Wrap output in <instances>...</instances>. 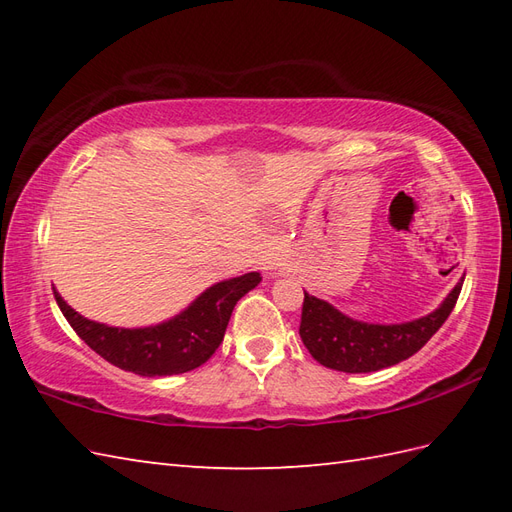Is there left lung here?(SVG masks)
<instances>
[{
    "label": "left lung",
    "instance_id": "left-lung-1",
    "mask_svg": "<svg viewBox=\"0 0 512 512\" xmlns=\"http://www.w3.org/2000/svg\"><path fill=\"white\" fill-rule=\"evenodd\" d=\"M455 284L440 308L407 323H367L347 317L332 303L303 292L299 334L317 363L345 374H367L396 365L416 354L436 334L460 297Z\"/></svg>",
    "mask_w": 512,
    "mask_h": 512
}]
</instances>
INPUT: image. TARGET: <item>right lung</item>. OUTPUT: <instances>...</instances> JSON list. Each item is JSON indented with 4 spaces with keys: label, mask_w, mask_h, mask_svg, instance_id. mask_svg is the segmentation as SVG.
Returning a JSON list of instances; mask_svg holds the SVG:
<instances>
[{
    "label": "right lung",
    "mask_w": 512,
    "mask_h": 512,
    "mask_svg": "<svg viewBox=\"0 0 512 512\" xmlns=\"http://www.w3.org/2000/svg\"><path fill=\"white\" fill-rule=\"evenodd\" d=\"M259 281V273L217 281L176 317L149 328H112L81 317L57 290L54 299L74 332L96 354L125 372L154 378L191 372L209 361L224 339L235 303Z\"/></svg>",
    "instance_id": "add662e5"
}]
</instances>
